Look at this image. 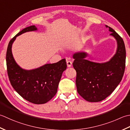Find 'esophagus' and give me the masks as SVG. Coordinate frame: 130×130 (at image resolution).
I'll list each match as a JSON object with an SVG mask.
<instances>
[{
    "label": "esophagus",
    "instance_id": "obj_1",
    "mask_svg": "<svg viewBox=\"0 0 130 130\" xmlns=\"http://www.w3.org/2000/svg\"><path fill=\"white\" fill-rule=\"evenodd\" d=\"M72 64V62L70 61V60H67V65L68 67H71V66Z\"/></svg>",
    "mask_w": 130,
    "mask_h": 130
}]
</instances>
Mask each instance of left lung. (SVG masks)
I'll return each mask as SVG.
<instances>
[{
    "instance_id": "8db88e82",
    "label": "left lung",
    "mask_w": 130,
    "mask_h": 130,
    "mask_svg": "<svg viewBox=\"0 0 130 130\" xmlns=\"http://www.w3.org/2000/svg\"><path fill=\"white\" fill-rule=\"evenodd\" d=\"M110 35L117 41L116 54L108 62L96 63L86 59L84 52L74 53L73 68L76 71V84L80 95L90 102H98L112 93L123 77L126 63V49L122 38L113 28Z\"/></svg>"
}]
</instances>
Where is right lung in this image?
Segmentation results:
<instances>
[{"instance_id":"obj_1","label":"right lung","mask_w":130,"mask_h":130,"mask_svg":"<svg viewBox=\"0 0 130 130\" xmlns=\"http://www.w3.org/2000/svg\"><path fill=\"white\" fill-rule=\"evenodd\" d=\"M35 26L23 29L8 44L6 54L8 75L10 83L17 93L25 100L36 104H45L56 94L62 73L67 68L66 59L52 64H45L31 70L23 69L13 58L12 46L18 36L26 32L36 31Z\"/></svg>"}]
</instances>
